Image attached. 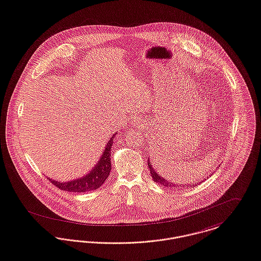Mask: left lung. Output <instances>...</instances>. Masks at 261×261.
<instances>
[{"label":"left lung","instance_id":"8db88e82","mask_svg":"<svg viewBox=\"0 0 261 261\" xmlns=\"http://www.w3.org/2000/svg\"><path fill=\"white\" fill-rule=\"evenodd\" d=\"M147 165H148V168H149V172H150V175H151V177H152V179H153V181L154 182H158L159 185H162V186H164V187H166V188H169V189H180V188H192V187H194L195 186V184L194 185H185V186H182V185H175V184H173V182H171V181H168V180H166V178H164L163 176H161L154 169H153V166L150 165V162H149V160H147ZM196 185H197V182H196Z\"/></svg>","mask_w":261,"mask_h":261}]
</instances>
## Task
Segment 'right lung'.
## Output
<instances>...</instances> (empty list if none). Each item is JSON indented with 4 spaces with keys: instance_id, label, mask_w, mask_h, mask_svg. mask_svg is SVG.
Wrapping results in <instances>:
<instances>
[{
    "instance_id": "obj_1",
    "label": "right lung",
    "mask_w": 261,
    "mask_h": 261,
    "mask_svg": "<svg viewBox=\"0 0 261 261\" xmlns=\"http://www.w3.org/2000/svg\"><path fill=\"white\" fill-rule=\"evenodd\" d=\"M118 135V133L114 134V136L108 141L107 145L100 155L98 162L96 163L95 167H93L90 172L85 174L84 176L70 180V181H58L51 178H48L51 184H54L57 188L62 190L70 191V192H87L91 190L98 189L100 186L105 184L107 178L110 175L112 169V163H111V149L113 146L114 137Z\"/></svg>"
}]
</instances>
